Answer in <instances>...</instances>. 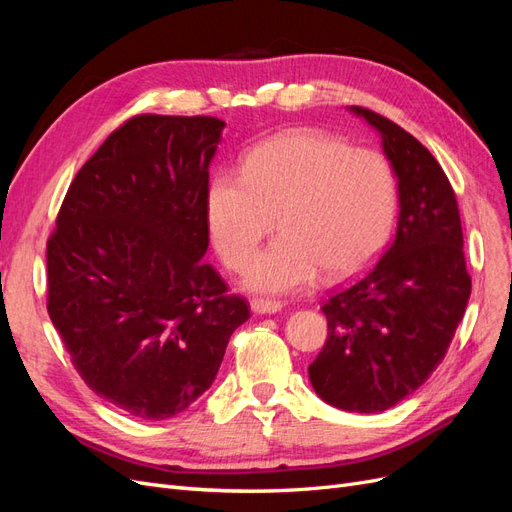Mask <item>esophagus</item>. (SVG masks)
Returning <instances> with one entry per match:
<instances>
[{
	"instance_id": "34e87169",
	"label": "esophagus",
	"mask_w": 512,
	"mask_h": 512,
	"mask_svg": "<svg viewBox=\"0 0 512 512\" xmlns=\"http://www.w3.org/2000/svg\"><path fill=\"white\" fill-rule=\"evenodd\" d=\"M252 312L254 314H277L282 312V303L280 301H271V299H252Z\"/></svg>"
}]
</instances>
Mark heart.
<instances>
[{
  "instance_id": "obj_1",
  "label": "heart",
  "mask_w": 512,
  "mask_h": 512,
  "mask_svg": "<svg viewBox=\"0 0 512 512\" xmlns=\"http://www.w3.org/2000/svg\"><path fill=\"white\" fill-rule=\"evenodd\" d=\"M397 190L382 153L297 128L254 145L241 175L218 170L205 188L215 252L241 271L273 226L280 235L245 271L256 292H292L363 269L389 239Z\"/></svg>"
}]
</instances>
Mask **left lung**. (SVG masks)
<instances>
[{
    "label": "left lung",
    "mask_w": 512,
    "mask_h": 512,
    "mask_svg": "<svg viewBox=\"0 0 512 512\" xmlns=\"http://www.w3.org/2000/svg\"><path fill=\"white\" fill-rule=\"evenodd\" d=\"M350 113L380 134L397 179V232L374 267L324 301L327 344L307 371L329 406L376 414L414 393L442 363L472 280L457 198L438 160L391 119L361 106Z\"/></svg>",
    "instance_id": "1"
}]
</instances>
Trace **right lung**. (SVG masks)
<instances>
[{
  "label": "right lung",
  "mask_w": 512,
  "mask_h": 512,
  "mask_svg": "<svg viewBox=\"0 0 512 512\" xmlns=\"http://www.w3.org/2000/svg\"><path fill=\"white\" fill-rule=\"evenodd\" d=\"M226 123L138 115L70 183L46 243L49 316L74 369L145 421L213 384L250 305L209 262L205 188Z\"/></svg>",
  "instance_id": "1"
}]
</instances>
